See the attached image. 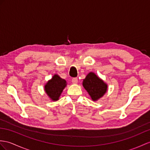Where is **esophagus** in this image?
Here are the masks:
<instances>
[{
    "label": "esophagus",
    "mask_w": 150,
    "mask_h": 150,
    "mask_svg": "<svg viewBox=\"0 0 150 150\" xmlns=\"http://www.w3.org/2000/svg\"><path fill=\"white\" fill-rule=\"evenodd\" d=\"M78 78H73L72 79V83L76 84V83H78Z\"/></svg>",
    "instance_id": "obj_1"
}]
</instances>
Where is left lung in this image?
Returning a JSON list of instances; mask_svg holds the SVG:
<instances>
[{
  "instance_id": "8db88e82",
  "label": "left lung",
  "mask_w": 150,
  "mask_h": 150,
  "mask_svg": "<svg viewBox=\"0 0 150 150\" xmlns=\"http://www.w3.org/2000/svg\"><path fill=\"white\" fill-rule=\"evenodd\" d=\"M83 85L94 101L103 97L108 88L106 84L93 72H90L83 79Z\"/></svg>"
}]
</instances>
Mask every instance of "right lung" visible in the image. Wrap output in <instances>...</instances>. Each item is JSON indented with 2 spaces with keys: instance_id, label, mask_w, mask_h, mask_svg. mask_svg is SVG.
Returning <instances> with one entry per match:
<instances>
[{
  "instance_id": "1",
  "label": "right lung",
  "mask_w": 150,
  "mask_h": 150,
  "mask_svg": "<svg viewBox=\"0 0 150 150\" xmlns=\"http://www.w3.org/2000/svg\"><path fill=\"white\" fill-rule=\"evenodd\" d=\"M66 86V81L62 79L58 75L53 76L52 79L47 83L45 86V92L52 100H58L60 94Z\"/></svg>"
}]
</instances>
